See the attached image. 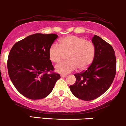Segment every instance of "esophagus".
Masks as SVG:
<instances>
[{
	"instance_id": "obj_1",
	"label": "esophagus",
	"mask_w": 126,
	"mask_h": 126,
	"mask_svg": "<svg viewBox=\"0 0 126 126\" xmlns=\"http://www.w3.org/2000/svg\"><path fill=\"white\" fill-rule=\"evenodd\" d=\"M61 78H66V77H67V75H66V74H61Z\"/></svg>"
}]
</instances>
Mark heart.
<instances>
[{
	"label": "heart",
	"mask_w": 126,
	"mask_h": 126,
	"mask_svg": "<svg viewBox=\"0 0 126 126\" xmlns=\"http://www.w3.org/2000/svg\"><path fill=\"white\" fill-rule=\"evenodd\" d=\"M64 54L68 61L58 63L55 70L61 74H68L79 68L83 70L90 65L95 54V45L84 38L68 36L61 39L59 45L53 44L48 49V57L54 63L62 60Z\"/></svg>",
	"instance_id": "b5f03b06"
}]
</instances>
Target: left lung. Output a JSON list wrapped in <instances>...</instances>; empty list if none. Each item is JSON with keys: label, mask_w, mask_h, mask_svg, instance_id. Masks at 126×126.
<instances>
[{"label": "left lung", "mask_w": 126, "mask_h": 126, "mask_svg": "<svg viewBox=\"0 0 126 126\" xmlns=\"http://www.w3.org/2000/svg\"><path fill=\"white\" fill-rule=\"evenodd\" d=\"M92 42L95 47L93 63L84 71L74 74L76 80L70 86L75 97L85 101L98 98L109 89L117 69V61L112 46L95 35Z\"/></svg>", "instance_id": "8db88e82"}]
</instances>
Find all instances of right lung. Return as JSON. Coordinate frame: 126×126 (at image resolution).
<instances>
[{"label": "right lung", "mask_w": 126, "mask_h": 126, "mask_svg": "<svg viewBox=\"0 0 126 126\" xmlns=\"http://www.w3.org/2000/svg\"><path fill=\"white\" fill-rule=\"evenodd\" d=\"M58 37L55 33H35L17 42L11 49L9 76L17 90L29 99L46 97L61 78L52 72L54 67L48 57V49Z\"/></svg>", "instance_id": "1"}]
</instances>
